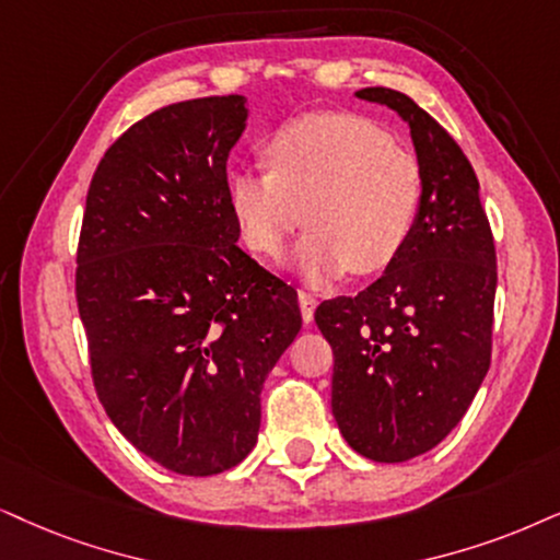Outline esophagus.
Instances as JSON below:
<instances>
[{
    "mask_svg": "<svg viewBox=\"0 0 560 560\" xmlns=\"http://www.w3.org/2000/svg\"><path fill=\"white\" fill-rule=\"evenodd\" d=\"M296 300H300V310H302V320L304 323H310L313 320V315H315V307H317V300L310 292H304V289H300V292H296Z\"/></svg>",
    "mask_w": 560,
    "mask_h": 560,
    "instance_id": "obj_1",
    "label": "esophagus"
}]
</instances>
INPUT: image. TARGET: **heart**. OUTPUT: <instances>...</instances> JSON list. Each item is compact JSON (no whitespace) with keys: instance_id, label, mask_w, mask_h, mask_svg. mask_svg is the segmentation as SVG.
<instances>
[{"instance_id":"obj_1","label":"heart","mask_w":560,"mask_h":560,"mask_svg":"<svg viewBox=\"0 0 560 560\" xmlns=\"http://www.w3.org/2000/svg\"><path fill=\"white\" fill-rule=\"evenodd\" d=\"M264 167L230 175V209L245 245L276 258L307 219L294 250L304 279L390 268L413 237L423 203L421 162L353 113H310L279 126Z\"/></svg>"}]
</instances>
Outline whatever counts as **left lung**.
I'll use <instances>...</instances> for the list:
<instances>
[{"instance_id": "left-lung-1", "label": "left lung", "mask_w": 560, "mask_h": 560, "mask_svg": "<svg viewBox=\"0 0 560 560\" xmlns=\"http://www.w3.org/2000/svg\"><path fill=\"white\" fill-rule=\"evenodd\" d=\"M357 97L408 124L423 170L421 217L398 260L357 296L325 300L315 323L332 349L330 406L349 447L406 463L457 427L486 377L497 247L457 141L398 90Z\"/></svg>"}]
</instances>
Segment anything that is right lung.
I'll use <instances>...</instances> for the list:
<instances>
[{"mask_svg":"<svg viewBox=\"0 0 560 560\" xmlns=\"http://www.w3.org/2000/svg\"><path fill=\"white\" fill-rule=\"evenodd\" d=\"M243 95L124 131L92 175L77 307L108 419L162 468L217 476L256 447L260 390L302 328L296 292L235 245L228 158Z\"/></svg>","mask_w":560,"mask_h":560,"instance_id":"add662e5","label":"right lung"}]
</instances>
